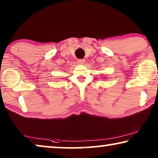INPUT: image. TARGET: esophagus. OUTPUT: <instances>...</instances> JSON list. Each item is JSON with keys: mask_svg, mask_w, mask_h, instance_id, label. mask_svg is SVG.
<instances>
[{"mask_svg": "<svg viewBox=\"0 0 158 158\" xmlns=\"http://www.w3.org/2000/svg\"><path fill=\"white\" fill-rule=\"evenodd\" d=\"M77 62H78L79 64H84V62H85V60L80 59V60H77Z\"/></svg>", "mask_w": 158, "mask_h": 158, "instance_id": "1", "label": "esophagus"}]
</instances>
